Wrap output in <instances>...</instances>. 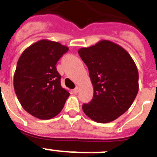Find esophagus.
Segmentation results:
<instances>
[{
	"label": "esophagus",
	"mask_w": 157,
	"mask_h": 157,
	"mask_svg": "<svg viewBox=\"0 0 157 157\" xmlns=\"http://www.w3.org/2000/svg\"><path fill=\"white\" fill-rule=\"evenodd\" d=\"M73 92H74V94H78V92H79V87H76L75 89H74V90H73Z\"/></svg>",
	"instance_id": "1"
}]
</instances>
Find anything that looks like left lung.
<instances>
[{
    "label": "left lung",
    "instance_id": "left-lung-1",
    "mask_svg": "<svg viewBox=\"0 0 157 157\" xmlns=\"http://www.w3.org/2000/svg\"><path fill=\"white\" fill-rule=\"evenodd\" d=\"M87 66L94 97L82 106L92 121L106 124L124 114L139 90V74L131 56L120 45L102 40L95 45L79 49Z\"/></svg>",
    "mask_w": 157,
    "mask_h": 157
}]
</instances>
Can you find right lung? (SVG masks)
<instances>
[{
  "instance_id": "obj_1",
  "label": "right lung",
  "mask_w": 157,
  "mask_h": 157,
  "mask_svg": "<svg viewBox=\"0 0 157 157\" xmlns=\"http://www.w3.org/2000/svg\"><path fill=\"white\" fill-rule=\"evenodd\" d=\"M69 48L58 42L40 40L26 48L18 59L13 88L22 107L40 120L58 115L70 93L60 84L56 64Z\"/></svg>"
}]
</instances>
